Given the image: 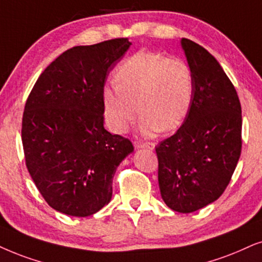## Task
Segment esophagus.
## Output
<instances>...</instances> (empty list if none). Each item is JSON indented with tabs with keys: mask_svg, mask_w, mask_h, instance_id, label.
<instances>
[{
	"mask_svg": "<svg viewBox=\"0 0 262 262\" xmlns=\"http://www.w3.org/2000/svg\"><path fill=\"white\" fill-rule=\"evenodd\" d=\"M135 148H146V150H155L154 142H137L135 144Z\"/></svg>",
	"mask_w": 262,
	"mask_h": 262,
	"instance_id": "34e87169",
	"label": "esophagus"
}]
</instances>
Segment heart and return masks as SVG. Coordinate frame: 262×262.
<instances>
[{
  "label": "heart",
  "instance_id": "heart-1",
  "mask_svg": "<svg viewBox=\"0 0 262 262\" xmlns=\"http://www.w3.org/2000/svg\"><path fill=\"white\" fill-rule=\"evenodd\" d=\"M115 81L105 85L101 99L105 120L116 134L128 130L138 110L139 132L145 137L174 130L190 112L194 81L184 59L140 51L118 66Z\"/></svg>",
  "mask_w": 262,
  "mask_h": 262
}]
</instances>
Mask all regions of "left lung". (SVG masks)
<instances>
[{
	"label": "left lung",
	"mask_w": 262,
	"mask_h": 262,
	"mask_svg": "<svg viewBox=\"0 0 262 262\" xmlns=\"http://www.w3.org/2000/svg\"><path fill=\"white\" fill-rule=\"evenodd\" d=\"M181 48L193 72V99L183 125L156 147L164 203L192 213L216 201L230 183L242 148V108L219 61L187 38Z\"/></svg>",
	"instance_id": "obj_1"
}]
</instances>
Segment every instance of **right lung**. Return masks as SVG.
<instances>
[{"label":"right lung","mask_w":262,"mask_h":262,"mask_svg":"<svg viewBox=\"0 0 262 262\" xmlns=\"http://www.w3.org/2000/svg\"><path fill=\"white\" fill-rule=\"evenodd\" d=\"M132 46L115 38L62 53L39 76L25 105L21 140L26 167L46 202L70 216L110 203L116 169L134 151L104 128L102 89Z\"/></svg>","instance_id":"add662e5"}]
</instances>
